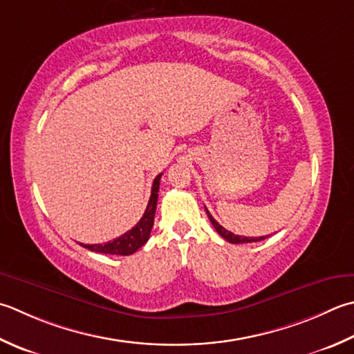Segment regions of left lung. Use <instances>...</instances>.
<instances>
[{"instance_id": "1", "label": "left lung", "mask_w": 354, "mask_h": 354, "mask_svg": "<svg viewBox=\"0 0 354 354\" xmlns=\"http://www.w3.org/2000/svg\"><path fill=\"white\" fill-rule=\"evenodd\" d=\"M205 212H207V216H209V219H210L212 225L214 227V230H216V232L221 234V236H223L225 241L232 242V244H247V242H258V241H262V239L268 238V236H259V238L239 236V234H234V233H232V232L225 230V228H224L223 225H219V224H218V221L212 216V214H210V212H209V210L205 209Z\"/></svg>"}]
</instances>
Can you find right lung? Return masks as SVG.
I'll return each mask as SVG.
<instances>
[{"instance_id":"obj_1","label":"right lung","mask_w":354,"mask_h":354,"mask_svg":"<svg viewBox=\"0 0 354 354\" xmlns=\"http://www.w3.org/2000/svg\"><path fill=\"white\" fill-rule=\"evenodd\" d=\"M162 173L155 178L153 185H151V195L149 199L147 209H145L142 218L140 219L131 230L121 234L120 238H116L106 244H80L90 252L95 253H104V254H121L129 256L133 254L138 248H141L145 242L150 238L151 227H153L155 221V212H156V203H158V192H159V181H161Z\"/></svg>"}]
</instances>
